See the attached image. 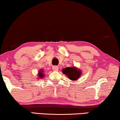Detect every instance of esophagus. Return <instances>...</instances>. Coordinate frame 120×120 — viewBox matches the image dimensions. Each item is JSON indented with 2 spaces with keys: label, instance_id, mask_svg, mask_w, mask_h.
Instances as JSON below:
<instances>
[{
  "label": "esophagus",
  "instance_id": "1",
  "mask_svg": "<svg viewBox=\"0 0 120 120\" xmlns=\"http://www.w3.org/2000/svg\"><path fill=\"white\" fill-rule=\"evenodd\" d=\"M52 68H53V70H55V71H57L58 70V67L57 66H53Z\"/></svg>",
  "mask_w": 120,
  "mask_h": 120
}]
</instances>
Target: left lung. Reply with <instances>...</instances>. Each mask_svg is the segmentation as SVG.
<instances>
[{
    "mask_svg": "<svg viewBox=\"0 0 120 120\" xmlns=\"http://www.w3.org/2000/svg\"><path fill=\"white\" fill-rule=\"evenodd\" d=\"M62 73L71 81H76L81 76L82 71L76 67H67L62 69Z\"/></svg>",
    "mask_w": 120,
    "mask_h": 120,
    "instance_id": "8db88e82",
    "label": "left lung"
}]
</instances>
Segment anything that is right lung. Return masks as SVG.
Segmentation results:
<instances>
[{
    "instance_id": "right-lung-1",
    "label": "right lung",
    "mask_w": 120,
    "mask_h": 120,
    "mask_svg": "<svg viewBox=\"0 0 120 120\" xmlns=\"http://www.w3.org/2000/svg\"><path fill=\"white\" fill-rule=\"evenodd\" d=\"M38 79H42V78H44V73L43 70H40V71H39L38 74Z\"/></svg>"
}]
</instances>
